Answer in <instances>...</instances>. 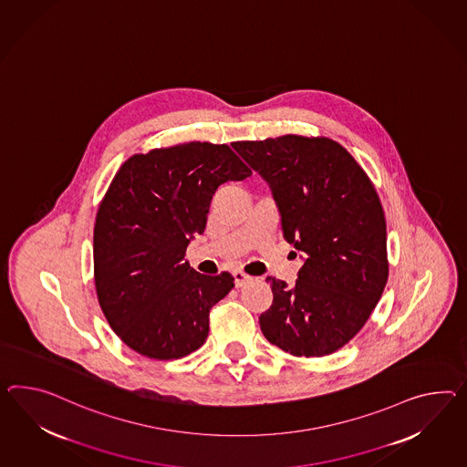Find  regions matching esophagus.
I'll return each mask as SVG.
<instances>
[{
    "label": "esophagus",
    "instance_id": "esophagus-1",
    "mask_svg": "<svg viewBox=\"0 0 467 467\" xmlns=\"http://www.w3.org/2000/svg\"><path fill=\"white\" fill-rule=\"evenodd\" d=\"M234 279H235V286L240 287L244 286L245 283H249L252 277L249 275H245L244 271L237 269V271H234Z\"/></svg>",
    "mask_w": 467,
    "mask_h": 467
}]
</instances>
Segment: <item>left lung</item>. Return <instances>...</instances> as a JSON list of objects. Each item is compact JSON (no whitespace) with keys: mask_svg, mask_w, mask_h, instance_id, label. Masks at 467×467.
<instances>
[{"mask_svg":"<svg viewBox=\"0 0 467 467\" xmlns=\"http://www.w3.org/2000/svg\"><path fill=\"white\" fill-rule=\"evenodd\" d=\"M232 145L269 182L285 239L306 255L295 286L265 279L273 305L259 317L264 337L296 358L334 354L368 322L388 281L376 188L328 137L289 133Z\"/></svg>","mask_w":467,"mask_h":467,"instance_id":"obj_1","label":"left lung"}]
</instances>
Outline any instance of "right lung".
<instances>
[{"mask_svg": "<svg viewBox=\"0 0 467 467\" xmlns=\"http://www.w3.org/2000/svg\"><path fill=\"white\" fill-rule=\"evenodd\" d=\"M252 171L227 144L186 142L129 157L95 222L96 295L127 346L149 359H181L203 346L210 310L234 275L196 273L184 261L203 234L216 188Z\"/></svg>", "mask_w": 467, "mask_h": 467, "instance_id": "1", "label": "right lung"}]
</instances>
